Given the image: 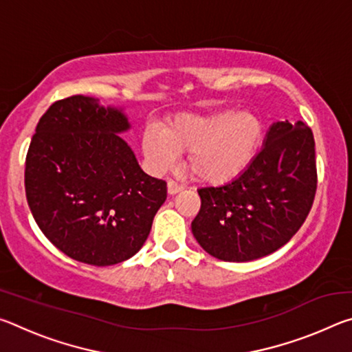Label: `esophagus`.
<instances>
[{"mask_svg": "<svg viewBox=\"0 0 352 352\" xmlns=\"http://www.w3.org/2000/svg\"><path fill=\"white\" fill-rule=\"evenodd\" d=\"M183 189H184L183 184L177 183V182H174V180H169V182H168V192H169L170 195L178 194V192H180V190H183Z\"/></svg>", "mask_w": 352, "mask_h": 352, "instance_id": "1", "label": "esophagus"}]
</instances>
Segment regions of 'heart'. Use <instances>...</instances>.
Returning a JSON list of instances; mask_svg holds the SVG:
<instances>
[{"label": "heart", "instance_id": "1", "mask_svg": "<svg viewBox=\"0 0 352 352\" xmlns=\"http://www.w3.org/2000/svg\"><path fill=\"white\" fill-rule=\"evenodd\" d=\"M264 136V119L252 110L182 113L163 124V132L144 129L142 152L151 168L158 172L170 169L178 152H188L186 169L194 180L225 184L253 164Z\"/></svg>", "mask_w": 352, "mask_h": 352}]
</instances>
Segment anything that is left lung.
I'll list each match as a JSON object with an SVG mask.
<instances>
[{"label":"left lung","mask_w":352,"mask_h":352,"mask_svg":"<svg viewBox=\"0 0 352 352\" xmlns=\"http://www.w3.org/2000/svg\"><path fill=\"white\" fill-rule=\"evenodd\" d=\"M317 162L311 127L278 121L253 164L219 188H201L192 234L205 252L228 262L262 258L287 243L311 211Z\"/></svg>","instance_id":"left-lung-1"}]
</instances>
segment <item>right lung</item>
<instances>
[{
    "label": "right lung",
    "instance_id": "right-lung-1",
    "mask_svg": "<svg viewBox=\"0 0 352 352\" xmlns=\"http://www.w3.org/2000/svg\"><path fill=\"white\" fill-rule=\"evenodd\" d=\"M129 127L121 110L76 94L46 110L29 146L25 188L35 222L83 264L138 253L168 197L166 182L147 175L118 135Z\"/></svg>",
    "mask_w": 352,
    "mask_h": 352
}]
</instances>
